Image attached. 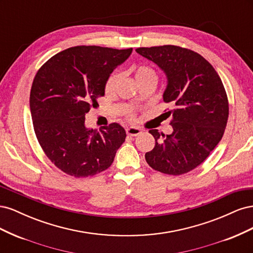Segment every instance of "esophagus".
Wrapping results in <instances>:
<instances>
[{
	"instance_id": "1",
	"label": "esophagus",
	"mask_w": 253,
	"mask_h": 253,
	"mask_svg": "<svg viewBox=\"0 0 253 253\" xmlns=\"http://www.w3.org/2000/svg\"><path fill=\"white\" fill-rule=\"evenodd\" d=\"M126 134L128 136H138L139 134H141V129L138 127H127L126 128Z\"/></svg>"
}]
</instances>
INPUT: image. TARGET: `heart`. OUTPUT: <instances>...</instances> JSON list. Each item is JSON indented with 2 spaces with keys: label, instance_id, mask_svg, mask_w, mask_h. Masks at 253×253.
Returning <instances> with one entry per match:
<instances>
[{
  "label": "heart",
  "instance_id": "heart-1",
  "mask_svg": "<svg viewBox=\"0 0 253 253\" xmlns=\"http://www.w3.org/2000/svg\"><path fill=\"white\" fill-rule=\"evenodd\" d=\"M132 73L134 74V77L136 81L138 82L139 85H143L147 83H155L157 81V73L154 68L149 65H136L132 67ZM120 82V76L118 73H113L105 82L104 90L106 94H114L117 90L118 85ZM127 117L133 119L134 113L132 110H128Z\"/></svg>",
  "mask_w": 253,
  "mask_h": 253
}]
</instances>
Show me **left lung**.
<instances>
[{
	"mask_svg": "<svg viewBox=\"0 0 253 253\" xmlns=\"http://www.w3.org/2000/svg\"><path fill=\"white\" fill-rule=\"evenodd\" d=\"M136 51L166 73L164 101L174 105L166 110L173 133L159 139L157 129H150L155 147L145 160L160 173L186 174L205 162L224 135L229 116L224 84L208 61L191 49L163 45Z\"/></svg>",
	"mask_w": 253,
	"mask_h": 253,
	"instance_id": "left-lung-1",
	"label": "left lung"
}]
</instances>
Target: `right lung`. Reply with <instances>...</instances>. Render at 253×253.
Masks as SVG:
<instances>
[{"instance_id": "add662e5", "label": "right lung", "mask_w": 253, "mask_h": 253, "mask_svg": "<svg viewBox=\"0 0 253 253\" xmlns=\"http://www.w3.org/2000/svg\"><path fill=\"white\" fill-rule=\"evenodd\" d=\"M132 48L81 45L60 51L37 72L30 89V113L38 142L59 170L74 177L105 171L114 162L126 131L118 124L100 131L86 128L85 115L104 96L112 72Z\"/></svg>"}]
</instances>
